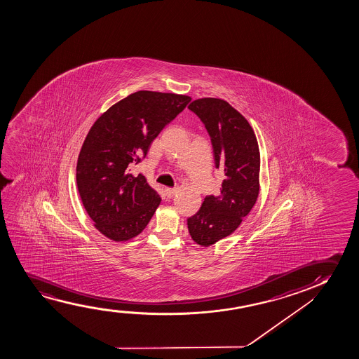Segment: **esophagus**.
Here are the masks:
<instances>
[{
	"label": "esophagus",
	"instance_id": "34e87169",
	"mask_svg": "<svg viewBox=\"0 0 359 359\" xmlns=\"http://www.w3.org/2000/svg\"><path fill=\"white\" fill-rule=\"evenodd\" d=\"M177 189H172V187H167L165 190H164V192H165V196L168 197V198H172V197H174V195L177 194Z\"/></svg>",
	"mask_w": 359,
	"mask_h": 359
}]
</instances>
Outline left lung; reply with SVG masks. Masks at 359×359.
I'll list each match as a JSON object with an SVG mask.
<instances>
[{
	"mask_svg": "<svg viewBox=\"0 0 359 359\" xmlns=\"http://www.w3.org/2000/svg\"><path fill=\"white\" fill-rule=\"evenodd\" d=\"M189 109L205 123L215 164L224 174L221 194L205 197L196 215L187 218L192 241L207 248L231 236L255 205L260 191V151L250 123L226 100L196 99Z\"/></svg>",
	"mask_w": 359,
	"mask_h": 359,
	"instance_id": "8db88e82",
	"label": "left lung"
}]
</instances>
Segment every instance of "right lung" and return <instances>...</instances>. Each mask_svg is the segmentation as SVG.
Returning a JSON list of instances; mask_svg holds the SVG:
<instances>
[{
	"label": "right lung",
	"instance_id": "add662e5",
	"mask_svg": "<svg viewBox=\"0 0 359 359\" xmlns=\"http://www.w3.org/2000/svg\"><path fill=\"white\" fill-rule=\"evenodd\" d=\"M191 98L138 90L114 104L89 130L79 152L76 180L94 226L114 241H128L147 226L161 197L142 174L130 172L153 140Z\"/></svg>",
	"mask_w": 359,
	"mask_h": 359
}]
</instances>
